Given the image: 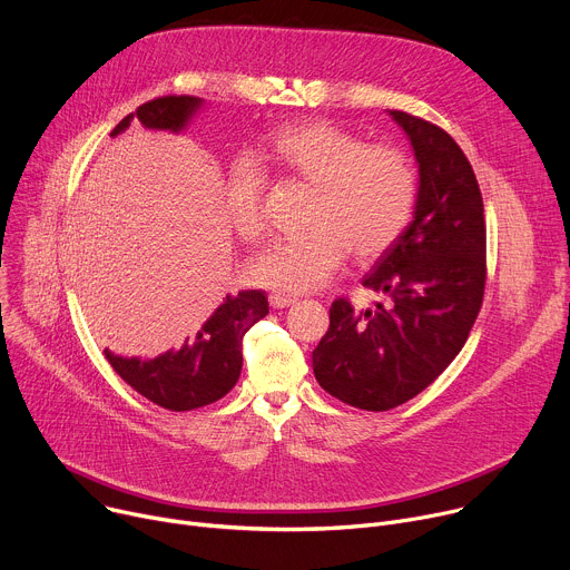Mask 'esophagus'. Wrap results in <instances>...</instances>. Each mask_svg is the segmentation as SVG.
Here are the masks:
<instances>
[{
    "label": "esophagus",
    "mask_w": 570,
    "mask_h": 570,
    "mask_svg": "<svg viewBox=\"0 0 570 570\" xmlns=\"http://www.w3.org/2000/svg\"><path fill=\"white\" fill-rule=\"evenodd\" d=\"M268 302H271V306H273V308H286V306L295 304L297 299H295L293 295H284V293H271Z\"/></svg>",
    "instance_id": "1"
}]
</instances>
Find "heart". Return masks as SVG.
I'll return each mask as SVG.
<instances>
[{
  "mask_svg": "<svg viewBox=\"0 0 570 570\" xmlns=\"http://www.w3.org/2000/svg\"><path fill=\"white\" fill-rule=\"evenodd\" d=\"M262 155L317 189L308 234L273 240L250 262V279L279 293H308L327 284L347 250L358 262L387 253L411 225L417 174L403 150L367 146L332 124H297L273 132ZM225 207L243 240L264 234V176L236 159L225 180Z\"/></svg>",
  "mask_w": 570,
  "mask_h": 570,
  "instance_id": "b5f03b06",
  "label": "heart"
}]
</instances>
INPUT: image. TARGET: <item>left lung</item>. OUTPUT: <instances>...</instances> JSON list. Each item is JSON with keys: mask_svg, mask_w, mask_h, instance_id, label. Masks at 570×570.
Listing matches in <instances>:
<instances>
[{"mask_svg": "<svg viewBox=\"0 0 570 570\" xmlns=\"http://www.w3.org/2000/svg\"><path fill=\"white\" fill-rule=\"evenodd\" d=\"M390 117L411 139L420 187L411 225L363 286L390 304L354 311L338 297L313 350L322 390L361 411H390L429 387L460 354L484 293V209L475 174L440 126L401 110Z\"/></svg>", "mask_w": 570, "mask_h": 570, "instance_id": "left-lung-1", "label": "left lung"}]
</instances>
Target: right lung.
<instances>
[{"label":"right lung","mask_w":570,"mask_h":570,"mask_svg":"<svg viewBox=\"0 0 570 570\" xmlns=\"http://www.w3.org/2000/svg\"><path fill=\"white\" fill-rule=\"evenodd\" d=\"M203 104L198 97L153 99L124 117L110 137L124 132L132 119L148 130L183 132ZM266 315L268 297L264 291H240L227 295L178 350L155 358H128L110 350H104V354L112 370L141 396L167 411L185 413L223 399L236 385L243 365V336Z\"/></svg>","instance_id":"1"}]
</instances>
